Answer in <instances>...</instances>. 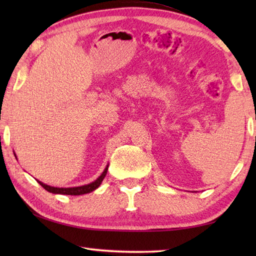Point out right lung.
<instances>
[{
    "label": "right lung",
    "instance_id": "add662e5",
    "mask_svg": "<svg viewBox=\"0 0 256 256\" xmlns=\"http://www.w3.org/2000/svg\"><path fill=\"white\" fill-rule=\"evenodd\" d=\"M16 157V155H15ZM108 164L106 165V167L104 168V170L101 174V175L98 177L94 182H92L88 184H84V186H78V187H69V188H59V187H52L50 186V184H46L44 182H42L40 180H37V182L40 184V186L46 189L47 192H50L52 194H70V196H79V194H89L91 192H94L98 187L100 186L103 179H104L106 172H108Z\"/></svg>",
    "mask_w": 256,
    "mask_h": 256
}]
</instances>
